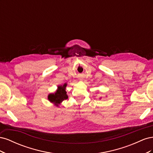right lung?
<instances>
[{"label": "right lung", "instance_id": "obj_1", "mask_svg": "<svg viewBox=\"0 0 153 153\" xmlns=\"http://www.w3.org/2000/svg\"><path fill=\"white\" fill-rule=\"evenodd\" d=\"M67 84H64L63 86H59L57 91L55 92V94H50L48 98L50 101L58 106L62 101L67 100L68 96L66 94L65 88Z\"/></svg>", "mask_w": 153, "mask_h": 153}]
</instances>
